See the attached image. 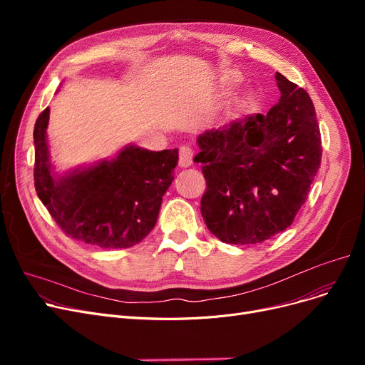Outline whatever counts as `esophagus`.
Wrapping results in <instances>:
<instances>
[{
  "mask_svg": "<svg viewBox=\"0 0 365 365\" xmlns=\"http://www.w3.org/2000/svg\"><path fill=\"white\" fill-rule=\"evenodd\" d=\"M192 158H194V152L189 146H180L179 149V165L182 168L189 167L192 164Z\"/></svg>",
  "mask_w": 365,
  "mask_h": 365,
  "instance_id": "esophagus-1",
  "label": "esophagus"
}]
</instances>
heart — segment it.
Listing matches in <instances>:
<instances>
[{
    "instance_id": "1",
    "label": "heart",
    "mask_w": 365,
    "mask_h": 365,
    "mask_svg": "<svg viewBox=\"0 0 365 365\" xmlns=\"http://www.w3.org/2000/svg\"><path fill=\"white\" fill-rule=\"evenodd\" d=\"M226 80L229 84H237L240 83L241 76L238 72H229L226 75ZM257 105H259V101L256 96L253 93H245L235 102V110L238 113H248V112H253L257 108Z\"/></svg>"
}]
</instances>
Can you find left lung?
Returning <instances> with one entry per match:
<instances>
[{
    "instance_id": "obj_1",
    "label": "left lung",
    "mask_w": 365,
    "mask_h": 365,
    "mask_svg": "<svg viewBox=\"0 0 365 365\" xmlns=\"http://www.w3.org/2000/svg\"><path fill=\"white\" fill-rule=\"evenodd\" d=\"M279 102L266 115H247L200 134L207 183L202 219L226 244H259L289 227L308 198L321 164L314 103L302 87L275 73Z\"/></svg>"
}]
</instances>
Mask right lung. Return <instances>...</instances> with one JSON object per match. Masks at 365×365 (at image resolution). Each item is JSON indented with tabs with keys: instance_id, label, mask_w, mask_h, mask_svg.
Here are the masks:
<instances>
[{
	"instance_id": "add662e5",
	"label": "right lung",
	"mask_w": 365,
	"mask_h": 365,
	"mask_svg": "<svg viewBox=\"0 0 365 365\" xmlns=\"http://www.w3.org/2000/svg\"><path fill=\"white\" fill-rule=\"evenodd\" d=\"M48 118L46 108L34 128V182L50 216L68 237L90 245L128 248L140 242L155 226L163 195L175 179L178 149L127 146L115 160L56 176L48 160Z\"/></svg>"
}]
</instances>
